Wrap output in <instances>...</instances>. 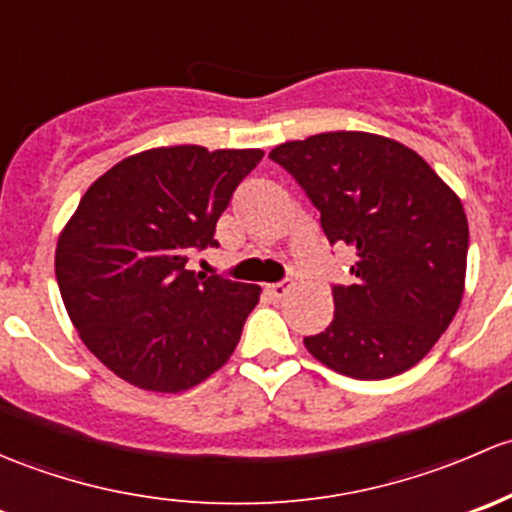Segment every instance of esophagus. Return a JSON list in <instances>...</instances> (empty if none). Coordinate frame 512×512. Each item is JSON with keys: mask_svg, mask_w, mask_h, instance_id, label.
Returning <instances> with one entry per match:
<instances>
[{"mask_svg": "<svg viewBox=\"0 0 512 512\" xmlns=\"http://www.w3.org/2000/svg\"><path fill=\"white\" fill-rule=\"evenodd\" d=\"M291 288H293L291 281H281V283H271V286H266V293L271 295L273 300H281V298H286Z\"/></svg>", "mask_w": 512, "mask_h": 512, "instance_id": "34e87169", "label": "esophagus"}]
</instances>
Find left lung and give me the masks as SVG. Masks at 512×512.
<instances>
[{"label": "left lung", "mask_w": 512, "mask_h": 512, "mask_svg": "<svg viewBox=\"0 0 512 512\" xmlns=\"http://www.w3.org/2000/svg\"><path fill=\"white\" fill-rule=\"evenodd\" d=\"M320 212L330 244L355 249L335 318L305 347L330 370L387 379L436 345L463 298L468 219L461 199L407 145L357 130L271 150Z\"/></svg>", "instance_id": "left-lung-1"}]
</instances>
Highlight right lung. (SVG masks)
<instances>
[{
	"mask_svg": "<svg viewBox=\"0 0 512 512\" xmlns=\"http://www.w3.org/2000/svg\"><path fill=\"white\" fill-rule=\"evenodd\" d=\"M261 150L155 147L88 187L56 244V281L83 345L125 382L184 392L226 365L261 288L189 271Z\"/></svg>",
	"mask_w": 512,
	"mask_h": 512,
	"instance_id": "1",
	"label": "right lung"
}]
</instances>
